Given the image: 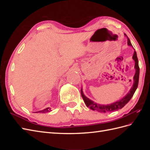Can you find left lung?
I'll return each instance as SVG.
<instances>
[{"instance_id":"obj_1","label":"left lung","mask_w":150,"mask_h":150,"mask_svg":"<svg viewBox=\"0 0 150 150\" xmlns=\"http://www.w3.org/2000/svg\"><path fill=\"white\" fill-rule=\"evenodd\" d=\"M125 35L126 36L127 40H128V45L129 46L133 47L132 44H131L129 39L127 37V35L125 34ZM133 59L134 61V69H135V74L133 77V84L132 87L129 91V92L127 93L125 96L120 99V100H117L114 103L108 104H101L94 102L91 99H89L86 97L83 93V89H81V96L83 97V100L86 104V105L89 107L91 110L94 111H97L100 112H111L115 111L116 110H120V109L123 108L126 104L128 103L131 98L133 97L134 92L137 90L138 85V81H139V67L138 65V59L137 57V52L134 51V54L133 56Z\"/></svg>"}]
</instances>
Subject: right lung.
<instances>
[{"label":"right lung","mask_w":150,"mask_h":150,"mask_svg":"<svg viewBox=\"0 0 150 150\" xmlns=\"http://www.w3.org/2000/svg\"><path fill=\"white\" fill-rule=\"evenodd\" d=\"M50 111H51V109H50L49 108H46V109H44V110H43L39 111H38V112H42V113H46V112H49Z\"/></svg>","instance_id":"1"}]
</instances>
